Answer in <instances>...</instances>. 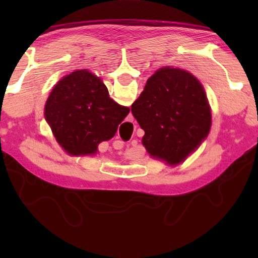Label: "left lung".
<instances>
[{
    "label": "left lung",
    "mask_w": 258,
    "mask_h": 258,
    "mask_svg": "<svg viewBox=\"0 0 258 258\" xmlns=\"http://www.w3.org/2000/svg\"><path fill=\"white\" fill-rule=\"evenodd\" d=\"M145 131L142 145L154 158L182 163L207 138L212 113L204 86L180 68L157 71L131 107Z\"/></svg>",
    "instance_id": "left-lung-1"
}]
</instances>
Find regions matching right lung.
Wrapping results in <instances>:
<instances>
[{"instance_id": "right-lung-1", "label": "right lung", "mask_w": 258, "mask_h": 258, "mask_svg": "<svg viewBox=\"0 0 258 258\" xmlns=\"http://www.w3.org/2000/svg\"><path fill=\"white\" fill-rule=\"evenodd\" d=\"M130 108L109 98L99 77L85 69L56 83L45 103L44 116L59 145L72 156L94 155L128 115Z\"/></svg>"}]
</instances>
